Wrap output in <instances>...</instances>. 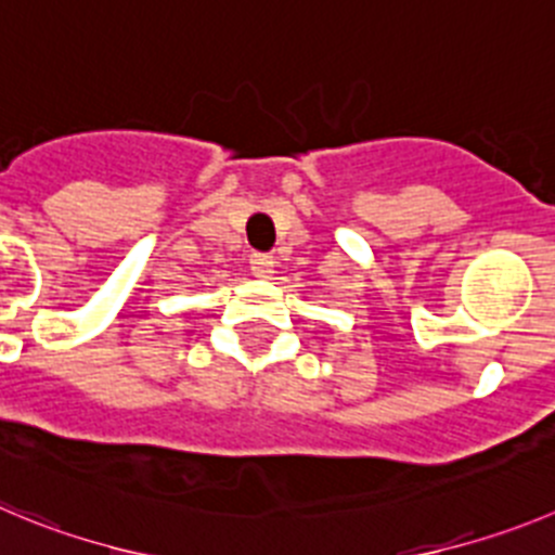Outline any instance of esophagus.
I'll use <instances>...</instances> for the list:
<instances>
[{
	"mask_svg": "<svg viewBox=\"0 0 555 555\" xmlns=\"http://www.w3.org/2000/svg\"><path fill=\"white\" fill-rule=\"evenodd\" d=\"M248 266H251L254 276L266 279V276H271V273H273V257H271V254L254 251L251 260H248Z\"/></svg>",
	"mask_w": 555,
	"mask_h": 555,
	"instance_id": "1",
	"label": "esophagus"
}]
</instances>
